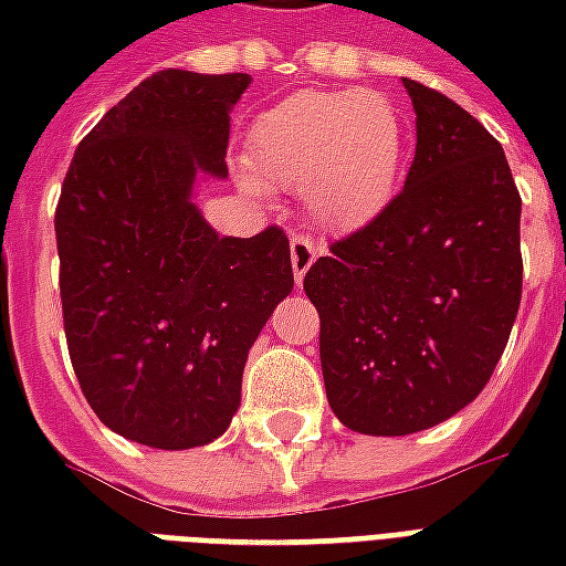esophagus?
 <instances>
[{
  "label": "esophagus",
  "mask_w": 566,
  "mask_h": 566,
  "mask_svg": "<svg viewBox=\"0 0 566 566\" xmlns=\"http://www.w3.org/2000/svg\"><path fill=\"white\" fill-rule=\"evenodd\" d=\"M318 258V245L303 233L291 235V266H294V279L296 282H303L306 279L308 266L315 263Z\"/></svg>",
  "instance_id": "1"
}]
</instances>
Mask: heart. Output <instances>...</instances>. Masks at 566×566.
I'll use <instances>...</instances> for the list:
<instances>
[{
    "instance_id": "b5f03b06",
    "label": "heart",
    "mask_w": 566,
    "mask_h": 566,
    "mask_svg": "<svg viewBox=\"0 0 566 566\" xmlns=\"http://www.w3.org/2000/svg\"><path fill=\"white\" fill-rule=\"evenodd\" d=\"M403 154V115L385 93L300 91L254 117L248 185L300 190L318 227L355 230L391 202Z\"/></svg>"
}]
</instances>
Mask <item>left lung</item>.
I'll return each instance as SVG.
<instances>
[{
    "instance_id": "1",
    "label": "left lung",
    "mask_w": 566,
    "mask_h": 566,
    "mask_svg": "<svg viewBox=\"0 0 566 566\" xmlns=\"http://www.w3.org/2000/svg\"><path fill=\"white\" fill-rule=\"evenodd\" d=\"M403 87L418 136L403 190L303 279L331 409L369 437L473 403L522 303V197L500 142L433 87Z\"/></svg>"
}]
</instances>
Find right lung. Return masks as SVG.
Instances as JSON below:
<instances>
[{
  "label": "right lung",
  "instance_id": "obj_1",
  "mask_svg": "<svg viewBox=\"0 0 566 566\" xmlns=\"http://www.w3.org/2000/svg\"><path fill=\"white\" fill-rule=\"evenodd\" d=\"M242 72L163 69L81 139L56 202L60 303L72 367L105 427L193 449L230 427L248 348L294 287L282 227L218 235L190 202L227 175Z\"/></svg>",
  "mask_w": 566,
  "mask_h": 566
}]
</instances>
